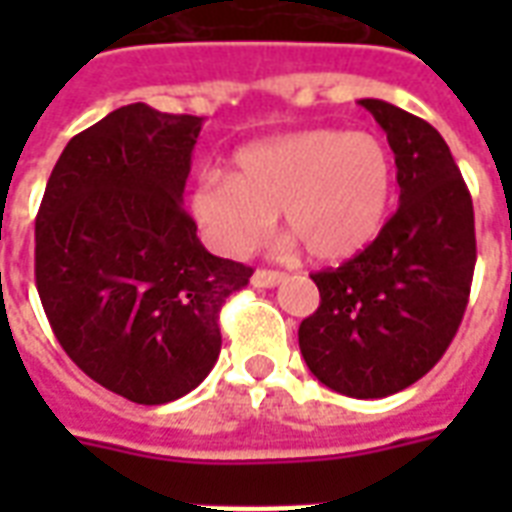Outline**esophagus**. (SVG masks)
<instances>
[{
  "label": "esophagus",
  "instance_id": "obj_1",
  "mask_svg": "<svg viewBox=\"0 0 512 512\" xmlns=\"http://www.w3.org/2000/svg\"><path fill=\"white\" fill-rule=\"evenodd\" d=\"M282 279H285L282 271H274V268H257L255 274H252V285H257V288H274Z\"/></svg>",
  "mask_w": 512,
  "mask_h": 512
}]
</instances>
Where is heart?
Wrapping results in <instances>:
<instances>
[{
	"mask_svg": "<svg viewBox=\"0 0 512 512\" xmlns=\"http://www.w3.org/2000/svg\"><path fill=\"white\" fill-rule=\"evenodd\" d=\"M392 186L395 164L378 136L312 128L244 147L233 175H202L191 213L219 252L246 255L282 211L307 255L340 263L384 230Z\"/></svg>",
	"mask_w": 512,
	"mask_h": 512,
	"instance_id": "heart-1",
	"label": "heart"
}]
</instances>
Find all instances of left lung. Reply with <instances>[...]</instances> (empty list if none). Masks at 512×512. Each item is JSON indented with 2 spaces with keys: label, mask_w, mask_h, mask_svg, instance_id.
<instances>
[{
  "label": "left lung",
  "mask_w": 512,
  "mask_h": 512,
  "mask_svg": "<svg viewBox=\"0 0 512 512\" xmlns=\"http://www.w3.org/2000/svg\"><path fill=\"white\" fill-rule=\"evenodd\" d=\"M395 153L400 208L365 252L312 274L321 304L299 326L312 376L348 397H386L450 348L472 290V194L450 147L422 117L359 101Z\"/></svg>",
  "instance_id": "left-lung-1"
}]
</instances>
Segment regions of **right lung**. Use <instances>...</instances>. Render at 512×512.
<instances>
[{
  "label": "right lung",
  "mask_w": 512,
  "mask_h": 512,
  "mask_svg": "<svg viewBox=\"0 0 512 512\" xmlns=\"http://www.w3.org/2000/svg\"><path fill=\"white\" fill-rule=\"evenodd\" d=\"M202 117L120 106L76 134L35 219V285L87 376L142 406L178 400L222 351L219 310L252 268L211 255L183 211Z\"/></svg>",
  "instance_id": "add662e5"
}]
</instances>
